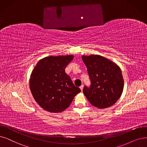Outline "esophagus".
Instances as JSON below:
<instances>
[{"mask_svg": "<svg viewBox=\"0 0 147 147\" xmlns=\"http://www.w3.org/2000/svg\"><path fill=\"white\" fill-rule=\"evenodd\" d=\"M83 87H84V85H81V86L80 87V89L81 90V91L83 90Z\"/></svg>", "mask_w": 147, "mask_h": 147, "instance_id": "34e87169", "label": "esophagus"}]
</instances>
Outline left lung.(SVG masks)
Returning a JSON list of instances; mask_svg holds the SVG:
<instances>
[{
    "label": "left lung",
    "mask_w": 147,
    "mask_h": 147,
    "mask_svg": "<svg viewBox=\"0 0 147 147\" xmlns=\"http://www.w3.org/2000/svg\"><path fill=\"white\" fill-rule=\"evenodd\" d=\"M91 81L84 86L83 93L90 103L97 108L113 105L121 97L124 89L121 70L117 64L99 55L82 56Z\"/></svg>",
    "instance_id": "obj_1"
}]
</instances>
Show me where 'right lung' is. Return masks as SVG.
Returning a JSON list of instances; mask_svg holds the SVG:
<instances>
[{
    "label": "right lung",
    "mask_w": 147,
    "mask_h": 147,
    "mask_svg": "<svg viewBox=\"0 0 147 147\" xmlns=\"http://www.w3.org/2000/svg\"><path fill=\"white\" fill-rule=\"evenodd\" d=\"M73 58V55L46 57L32 70L29 79L32 95L40 106L49 112H62L81 92L65 72Z\"/></svg>",
    "instance_id": "add662e5"
}]
</instances>
